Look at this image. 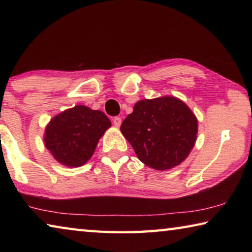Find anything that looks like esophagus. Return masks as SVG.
Segmentation results:
<instances>
[{"mask_svg":"<svg viewBox=\"0 0 252 252\" xmlns=\"http://www.w3.org/2000/svg\"><path fill=\"white\" fill-rule=\"evenodd\" d=\"M121 123H122V120H121V118H120V117H116V118H113V125H114V126L119 127V126H121Z\"/></svg>","mask_w":252,"mask_h":252,"instance_id":"1","label":"esophagus"}]
</instances>
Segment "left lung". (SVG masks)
Returning <instances> with one entry per match:
<instances>
[{
  "instance_id": "8db88e82",
  "label": "left lung",
  "mask_w": 252,
  "mask_h": 252,
  "mask_svg": "<svg viewBox=\"0 0 252 252\" xmlns=\"http://www.w3.org/2000/svg\"><path fill=\"white\" fill-rule=\"evenodd\" d=\"M120 129L140 161L164 171L189 156L197 140L198 120L183 101L162 96L136 102Z\"/></svg>"
}]
</instances>
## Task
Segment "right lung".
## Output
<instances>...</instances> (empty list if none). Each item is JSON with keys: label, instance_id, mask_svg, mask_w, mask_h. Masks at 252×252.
<instances>
[{"label": "right lung", "instance_id": "obj_1", "mask_svg": "<svg viewBox=\"0 0 252 252\" xmlns=\"http://www.w3.org/2000/svg\"><path fill=\"white\" fill-rule=\"evenodd\" d=\"M111 121L99 110L75 105L55 116L45 127L44 144L59 163L81 167L94 153Z\"/></svg>", "mask_w": 252, "mask_h": 252}]
</instances>
